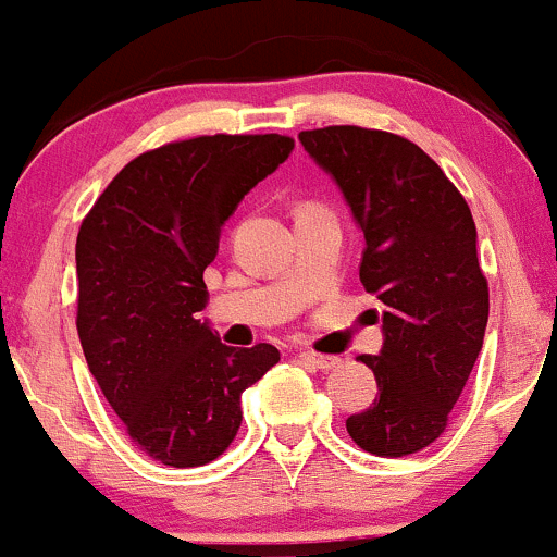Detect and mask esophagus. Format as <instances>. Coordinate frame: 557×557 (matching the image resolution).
I'll list each match as a JSON object with an SVG mask.
<instances>
[{
	"instance_id": "obj_1",
	"label": "esophagus",
	"mask_w": 557,
	"mask_h": 557,
	"mask_svg": "<svg viewBox=\"0 0 557 557\" xmlns=\"http://www.w3.org/2000/svg\"><path fill=\"white\" fill-rule=\"evenodd\" d=\"M300 362L317 367V370H332V367L341 364V359L324 357V354H317V351H300Z\"/></svg>"
}]
</instances>
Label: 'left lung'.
<instances>
[{"label": "left lung", "mask_w": 557, "mask_h": 557, "mask_svg": "<svg viewBox=\"0 0 557 557\" xmlns=\"http://www.w3.org/2000/svg\"><path fill=\"white\" fill-rule=\"evenodd\" d=\"M364 233L359 278L383 302V348L362 354L377 397L346 421L354 443L386 458L432 445L448 426L488 324V281L463 195L418 145L388 131H300Z\"/></svg>", "instance_id": "left-lung-1"}]
</instances>
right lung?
I'll use <instances>...</instances> for the list:
<instances>
[{"mask_svg": "<svg viewBox=\"0 0 557 557\" xmlns=\"http://www.w3.org/2000/svg\"><path fill=\"white\" fill-rule=\"evenodd\" d=\"M278 134L171 141L131 160L77 233V335L128 437L165 467H203L240 426V394L278 348L220 343L203 271L246 193L289 158Z\"/></svg>", "mask_w": 557, "mask_h": 557, "instance_id": "obj_1", "label": "right lung"}]
</instances>
